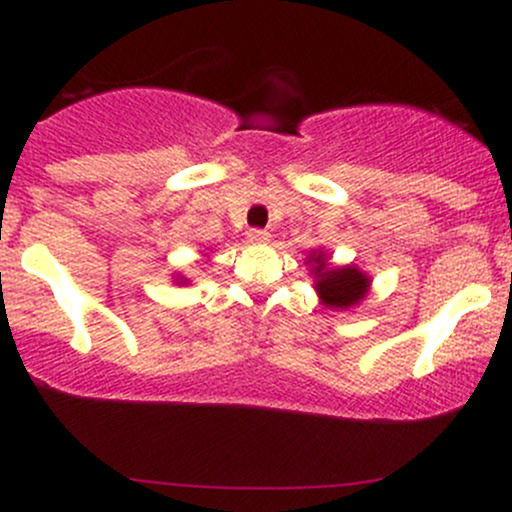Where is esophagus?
I'll return each instance as SVG.
<instances>
[{"instance_id": "34e87169", "label": "esophagus", "mask_w": 512, "mask_h": 512, "mask_svg": "<svg viewBox=\"0 0 512 512\" xmlns=\"http://www.w3.org/2000/svg\"><path fill=\"white\" fill-rule=\"evenodd\" d=\"M269 238H272V236H269V231H262V228H252V231H248V240H250V243L262 245V243H267Z\"/></svg>"}]
</instances>
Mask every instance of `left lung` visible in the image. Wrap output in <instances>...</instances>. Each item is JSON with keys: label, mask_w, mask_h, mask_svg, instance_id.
<instances>
[{"label": "left lung", "mask_w": 512, "mask_h": 512, "mask_svg": "<svg viewBox=\"0 0 512 512\" xmlns=\"http://www.w3.org/2000/svg\"><path fill=\"white\" fill-rule=\"evenodd\" d=\"M308 262H313V272L317 274L315 289L320 293L322 303L330 308H349L366 296L368 276H363L358 269H330L322 255H313Z\"/></svg>", "instance_id": "left-lung-1"}]
</instances>
